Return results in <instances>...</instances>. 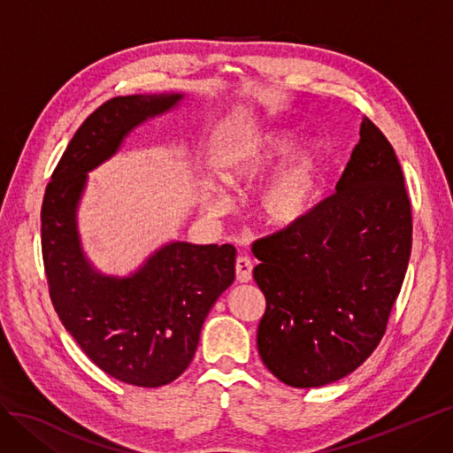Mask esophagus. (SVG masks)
<instances>
[{
  "instance_id": "obj_1",
  "label": "esophagus",
  "mask_w": 453,
  "mask_h": 453,
  "mask_svg": "<svg viewBox=\"0 0 453 453\" xmlns=\"http://www.w3.org/2000/svg\"><path fill=\"white\" fill-rule=\"evenodd\" d=\"M252 269L254 265L246 256H239L235 261V274H237V281L239 283H248L252 280Z\"/></svg>"
}]
</instances>
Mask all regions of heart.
<instances>
[{
	"mask_svg": "<svg viewBox=\"0 0 453 453\" xmlns=\"http://www.w3.org/2000/svg\"><path fill=\"white\" fill-rule=\"evenodd\" d=\"M296 134L289 128L271 127L256 132L231 149L222 165V175L233 188L254 187L276 164L289 154ZM328 172V153L323 143L310 140L296 147L263 184L257 196V214L273 229H291L303 224L321 197ZM227 201L220 190L205 196V209L224 212Z\"/></svg>",
	"mask_w": 453,
	"mask_h": 453,
	"instance_id": "heart-1",
	"label": "heart"
}]
</instances>
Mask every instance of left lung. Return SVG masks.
Returning a JSON list of instances; mask_svg holds the SVG:
<instances>
[{
	"label": "left lung",
	"instance_id": "obj_1",
	"mask_svg": "<svg viewBox=\"0 0 453 453\" xmlns=\"http://www.w3.org/2000/svg\"><path fill=\"white\" fill-rule=\"evenodd\" d=\"M254 246L263 364L295 388L353 373L384 336L412 246L403 172L384 134L364 117L336 194Z\"/></svg>",
	"mask_w": 453,
	"mask_h": 453
}]
</instances>
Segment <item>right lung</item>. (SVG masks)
Returning <instances> with one entry per match:
<instances>
[{"label":"right lung","instance_id":"obj_1","mask_svg":"<svg viewBox=\"0 0 453 453\" xmlns=\"http://www.w3.org/2000/svg\"><path fill=\"white\" fill-rule=\"evenodd\" d=\"M182 93L115 96L74 134L46 187L41 233L50 298L66 332L117 380L157 388L194 358L211 308L235 280L231 244L172 241L127 276L104 274L83 252L78 207L88 173L134 128L179 106Z\"/></svg>","mask_w":453,"mask_h":453}]
</instances>
